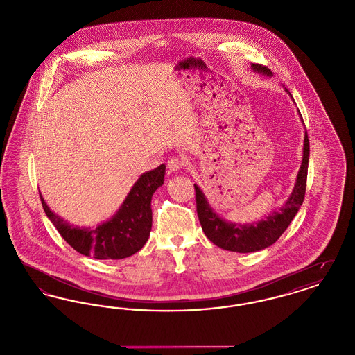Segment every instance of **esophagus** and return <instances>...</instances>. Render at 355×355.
Instances as JSON below:
<instances>
[{
    "mask_svg": "<svg viewBox=\"0 0 355 355\" xmlns=\"http://www.w3.org/2000/svg\"><path fill=\"white\" fill-rule=\"evenodd\" d=\"M184 168V161L178 157H170L168 161V169L170 171H178Z\"/></svg>",
    "mask_w": 355,
    "mask_h": 355,
    "instance_id": "esophagus-1",
    "label": "esophagus"
}]
</instances>
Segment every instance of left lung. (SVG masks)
<instances>
[{
  "label": "left lung",
  "instance_id": "1",
  "mask_svg": "<svg viewBox=\"0 0 355 355\" xmlns=\"http://www.w3.org/2000/svg\"><path fill=\"white\" fill-rule=\"evenodd\" d=\"M252 68L257 73L271 76L270 69L263 65L252 64ZM309 155H310V145H309V137L306 132L302 165L298 171L297 181L291 196L278 211H274L265 220H258L254 223L241 225V223H233V222L222 220L220 216L210 207L207 200L205 198L202 190L198 186L194 185L197 214H198V220L201 222L205 236L220 249H225L229 252H236V253L259 252L262 249L271 246L286 230L287 226L295 217V214L298 213L301 205L304 202Z\"/></svg>",
  "mask_w": 355,
  "mask_h": 355
}]
</instances>
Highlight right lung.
<instances>
[{
  "label": "right lung",
  "instance_id": "add662e5",
  "mask_svg": "<svg viewBox=\"0 0 355 355\" xmlns=\"http://www.w3.org/2000/svg\"><path fill=\"white\" fill-rule=\"evenodd\" d=\"M165 165L144 173L135 182L119 211L94 229L78 227L53 213L40 198L58 233L80 254L96 259H122L139 252L152 230V197L164 185Z\"/></svg>",
  "mask_w": 355,
  "mask_h": 355
}]
</instances>
